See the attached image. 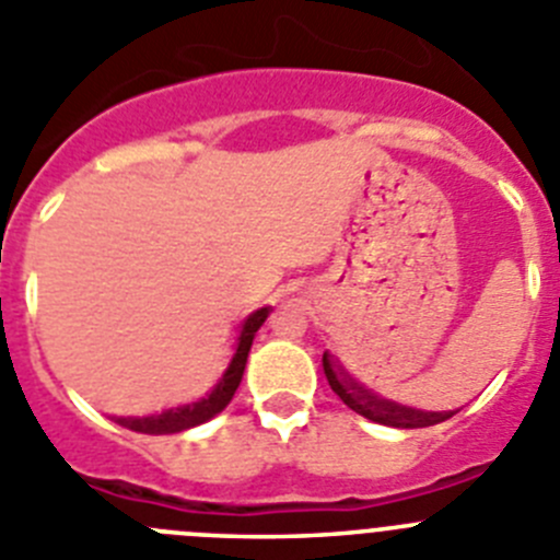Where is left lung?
Wrapping results in <instances>:
<instances>
[{"mask_svg":"<svg viewBox=\"0 0 560 560\" xmlns=\"http://www.w3.org/2000/svg\"><path fill=\"white\" fill-rule=\"evenodd\" d=\"M323 373H326L331 389L337 392L339 400H342L348 409L368 417V420L381 422V425L428 428V425H436V422L451 420L453 417L447 415V411H415V409H406V406H395L389 404V400L375 398V395H370L368 389H362L353 378H348L345 373H337V368L331 364L328 353H323Z\"/></svg>","mask_w":560,"mask_h":560,"instance_id":"obj_1","label":"left lung"}]
</instances>
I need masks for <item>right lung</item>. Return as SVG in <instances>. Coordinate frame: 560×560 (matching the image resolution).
Returning <instances> with one entry per match:
<instances>
[{"instance_id":"1","label":"right lung","mask_w":560,"mask_h":560,"mask_svg":"<svg viewBox=\"0 0 560 560\" xmlns=\"http://www.w3.org/2000/svg\"><path fill=\"white\" fill-rule=\"evenodd\" d=\"M268 317V310H259L245 320L243 331H240V345H237V353H234L232 364H229L226 375L221 378V384L212 389V395L198 404L185 406V409H171L160 417H143V420H118L121 425L132 428V431L140 433H179L187 431V428H196L201 422L212 420L218 411H223L229 406V400L234 398V392H237L240 378H243V370L245 362H248V351H250V342H254V334L259 331V326L265 323Z\"/></svg>"}]
</instances>
